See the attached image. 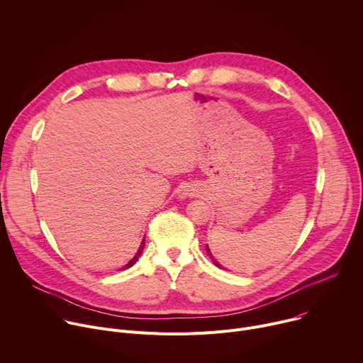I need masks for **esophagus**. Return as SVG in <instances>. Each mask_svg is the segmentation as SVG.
I'll return each mask as SVG.
<instances>
[{
	"label": "esophagus",
	"instance_id": "1",
	"mask_svg": "<svg viewBox=\"0 0 363 363\" xmlns=\"http://www.w3.org/2000/svg\"><path fill=\"white\" fill-rule=\"evenodd\" d=\"M194 193H196V189L193 186H184L180 190V197L184 199V197H189V196H194Z\"/></svg>",
	"mask_w": 363,
	"mask_h": 363
}]
</instances>
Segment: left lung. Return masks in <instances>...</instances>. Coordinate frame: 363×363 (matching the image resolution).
<instances>
[{"label":"left lung","mask_w":363,"mask_h":363,"mask_svg":"<svg viewBox=\"0 0 363 363\" xmlns=\"http://www.w3.org/2000/svg\"><path fill=\"white\" fill-rule=\"evenodd\" d=\"M206 251H208V254H209V257H211V258H212V261H213V264H215V265H216V267H219V268H222V265H220V264H219V262H218V261H216V259H215V258H213V257H212V255H211V250H209V247H206Z\"/></svg>","instance_id":"1"}]
</instances>
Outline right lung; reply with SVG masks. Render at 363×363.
<instances>
[{
  "mask_svg": "<svg viewBox=\"0 0 363 363\" xmlns=\"http://www.w3.org/2000/svg\"><path fill=\"white\" fill-rule=\"evenodd\" d=\"M144 245H145V238L141 240V245H140V248H138V251L135 252V255H134V258L127 264V265H124L123 267V269H127V268H130V267H133L137 261H138V258H140V255L143 254V250H144Z\"/></svg>",
  "mask_w": 363,
  "mask_h": 363,
  "instance_id": "obj_1",
  "label": "right lung"
}]
</instances>
